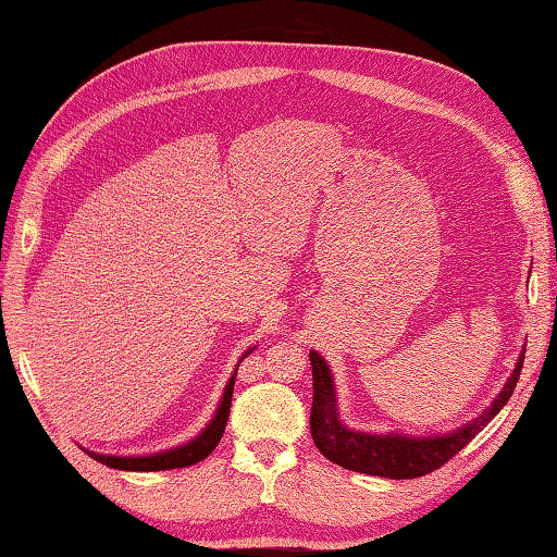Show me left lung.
Segmentation results:
<instances>
[{"mask_svg":"<svg viewBox=\"0 0 557 557\" xmlns=\"http://www.w3.org/2000/svg\"><path fill=\"white\" fill-rule=\"evenodd\" d=\"M527 347V345H524ZM524 351L519 354L515 371L491 405L474 421L459 425L457 431L435 435H407V433H363L354 431L339 419L337 393L333 371L318 351H309L313 369V407H311V435L315 447L335 465L359 471V474L383 479H417L425 476L453 459L461 447L495 419L507 399L512 397L519 373L524 366Z\"/></svg>","mask_w":557,"mask_h":557,"instance_id":"1","label":"left lung"}]
</instances>
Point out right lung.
Masks as SVG:
<instances>
[{"label": "right lung", "instance_id": "add662e5", "mask_svg": "<svg viewBox=\"0 0 557 557\" xmlns=\"http://www.w3.org/2000/svg\"><path fill=\"white\" fill-rule=\"evenodd\" d=\"M251 351L253 349H248L242 359H246ZM234 377H236V369L227 381V385H224V393H222V399H220V405L215 409V417L210 419V423L194 437V441H188L184 445H176L172 449H162V453L140 455V457H134V455L132 457L102 455V453H92V449H86V453L92 459H98L100 465H108L112 469H122V471H164V469H180V467L198 465L200 459H206L212 453V449L218 447L220 437L224 433V425H227L230 407H232V393H234Z\"/></svg>", "mask_w": 557, "mask_h": 557}]
</instances>
